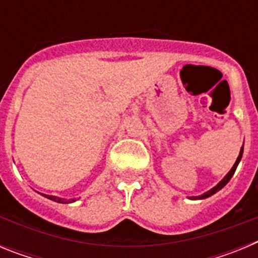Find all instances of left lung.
<instances>
[{
    "instance_id": "left-lung-1",
    "label": "left lung",
    "mask_w": 258,
    "mask_h": 258,
    "mask_svg": "<svg viewBox=\"0 0 258 258\" xmlns=\"http://www.w3.org/2000/svg\"><path fill=\"white\" fill-rule=\"evenodd\" d=\"M243 146H244V143H243ZM243 146H241V149H240V152H239V156H238V159H236L235 164H234V165H232V168H231V169H230V172L227 173V174L225 175V177H223V178L221 179V181L218 182V183L216 184V186H214L213 188H211V190H208V191H207V192L202 194V195H199V197H190V198H188V199H191V200H200V199H207V198L212 197V195H213V194H216V192H217V191H220L221 188H222V187H225V186H226V184H227V182H229L230 179H231V177H232V175H234V173H235L236 168H238V164L240 163V160H241V156H243Z\"/></svg>"
}]
</instances>
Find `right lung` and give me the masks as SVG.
<instances>
[{
  "label": "right lung",
  "instance_id": "1",
  "mask_svg": "<svg viewBox=\"0 0 258 258\" xmlns=\"http://www.w3.org/2000/svg\"><path fill=\"white\" fill-rule=\"evenodd\" d=\"M42 197L47 198V199L52 200V202H56V203H63V204H66V203H72V202H76V199H71V200H67V199H61V198H58V197H54V195H46V194H41Z\"/></svg>",
  "mask_w": 258,
  "mask_h": 258
}]
</instances>
